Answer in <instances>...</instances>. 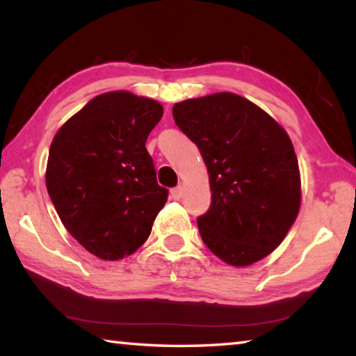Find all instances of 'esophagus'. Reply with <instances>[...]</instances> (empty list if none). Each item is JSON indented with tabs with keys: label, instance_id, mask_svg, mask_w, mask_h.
Returning <instances> with one entry per match:
<instances>
[{
	"label": "esophagus",
	"instance_id": "obj_1",
	"mask_svg": "<svg viewBox=\"0 0 356 356\" xmlns=\"http://www.w3.org/2000/svg\"><path fill=\"white\" fill-rule=\"evenodd\" d=\"M180 197H182V186H176V188L171 190V200L174 201H179Z\"/></svg>",
	"mask_w": 356,
	"mask_h": 356
}]
</instances>
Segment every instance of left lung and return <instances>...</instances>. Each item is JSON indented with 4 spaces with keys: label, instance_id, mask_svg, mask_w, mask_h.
Here are the masks:
<instances>
[{
    "label": "left lung",
    "instance_id": "8db88e82",
    "mask_svg": "<svg viewBox=\"0 0 356 356\" xmlns=\"http://www.w3.org/2000/svg\"><path fill=\"white\" fill-rule=\"evenodd\" d=\"M172 116L207 166L212 202L197 216L202 242L234 267L268 256L300 209L298 160L286 130L231 92L180 102Z\"/></svg>",
    "mask_w": 356,
    "mask_h": 356
}]
</instances>
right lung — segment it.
Instances as JSON below:
<instances>
[{
	"mask_svg": "<svg viewBox=\"0 0 356 356\" xmlns=\"http://www.w3.org/2000/svg\"><path fill=\"white\" fill-rule=\"evenodd\" d=\"M161 116L159 102L127 91L106 92L53 138L48 195L70 236L105 261L134 254L168 200L146 149Z\"/></svg>",
	"mask_w": 356,
	"mask_h": 356,
	"instance_id": "right-lung-1",
	"label": "right lung"
}]
</instances>
